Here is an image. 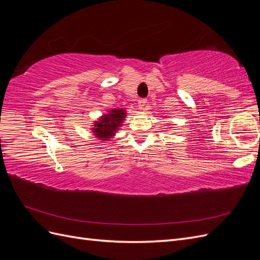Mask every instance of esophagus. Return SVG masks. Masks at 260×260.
Returning a JSON list of instances; mask_svg holds the SVG:
<instances>
[{"label": "esophagus", "instance_id": "obj_1", "mask_svg": "<svg viewBox=\"0 0 260 260\" xmlns=\"http://www.w3.org/2000/svg\"><path fill=\"white\" fill-rule=\"evenodd\" d=\"M146 102H147L146 99H140V100H138L139 107H140V108H143V107L146 105Z\"/></svg>", "mask_w": 260, "mask_h": 260}]
</instances>
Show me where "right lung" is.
I'll return each mask as SVG.
<instances>
[{
  "instance_id": "right-lung-1",
  "label": "right lung",
  "mask_w": 260,
  "mask_h": 260,
  "mask_svg": "<svg viewBox=\"0 0 260 260\" xmlns=\"http://www.w3.org/2000/svg\"><path fill=\"white\" fill-rule=\"evenodd\" d=\"M125 112L122 108L112 109L108 114H105L101 117V119L94 123V128L92 129L94 136L100 138L101 140H108L115 136L117 129H119L122 121L124 120Z\"/></svg>"
}]
</instances>
